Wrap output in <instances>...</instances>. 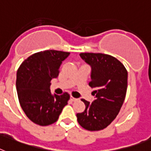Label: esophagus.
<instances>
[{"label": "esophagus", "mask_w": 151, "mask_h": 151, "mask_svg": "<svg viewBox=\"0 0 151 151\" xmlns=\"http://www.w3.org/2000/svg\"><path fill=\"white\" fill-rule=\"evenodd\" d=\"M70 100H71L72 101H78L79 99H75V98H73V97L70 96Z\"/></svg>", "instance_id": "34e87169"}]
</instances>
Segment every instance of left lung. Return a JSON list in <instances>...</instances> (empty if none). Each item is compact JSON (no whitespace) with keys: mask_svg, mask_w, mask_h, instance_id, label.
Listing matches in <instances>:
<instances>
[{"mask_svg":"<svg viewBox=\"0 0 151 151\" xmlns=\"http://www.w3.org/2000/svg\"><path fill=\"white\" fill-rule=\"evenodd\" d=\"M80 56L91 68L89 86L95 99H81L85 110L77 114L78 122L87 130L106 128L119 114L127 94L128 73L117 59L103 53L83 52Z\"/></svg>","mask_w":151,"mask_h":151,"instance_id":"1","label":"left lung"}]
</instances>
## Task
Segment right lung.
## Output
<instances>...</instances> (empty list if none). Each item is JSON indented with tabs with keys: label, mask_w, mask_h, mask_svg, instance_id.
<instances>
[{
	"label": "right lung",
	"mask_w": 151,
	"mask_h": 151,
	"mask_svg": "<svg viewBox=\"0 0 151 151\" xmlns=\"http://www.w3.org/2000/svg\"><path fill=\"white\" fill-rule=\"evenodd\" d=\"M70 52L46 50L24 60L17 71L16 88L21 107L32 122L40 126L58 119L70 95H52L50 81L57 78L61 63Z\"/></svg>",
	"instance_id": "right-lung-1"
}]
</instances>
